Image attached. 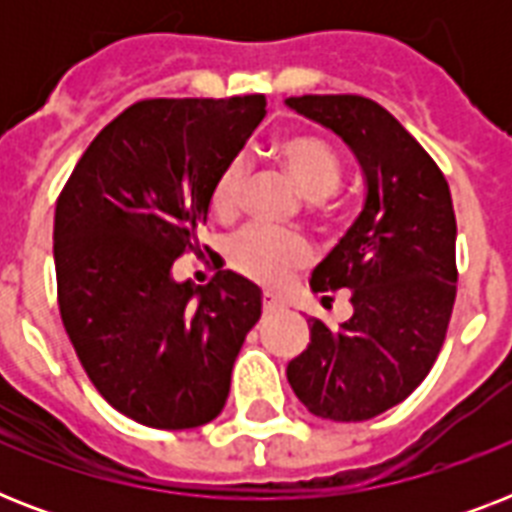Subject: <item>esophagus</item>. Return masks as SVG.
Listing matches in <instances>:
<instances>
[{"label": "esophagus", "instance_id": "34e87169", "mask_svg": "<svg viewBox=\"0 0 512 512\" xmlns=\"http://www.w3.org/2000/svg\"><path fill=\"white\" fill-rule=\"evenodd\" d=\"M284 308V303H281L279 297H273V295H265L263 297V313L268 316V313H276Z\"/></svg>", "mask_w": 512, "mask_h": 512}]
</instances>
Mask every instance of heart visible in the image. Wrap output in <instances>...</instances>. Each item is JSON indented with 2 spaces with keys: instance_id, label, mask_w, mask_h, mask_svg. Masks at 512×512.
Returning a JSON list of instances; mask_svg holds the SVG:
<instances>
[{
  "instance_id": "1",
  "label": "heart",
  "mask_w": 512,
  "mask_h": 512,
  "mask_svg": "<svg viewBox=\"0 0 512 512\" xmlns=\"http://www.w3.org/2000/svg\"><path fill=\"white\" fill-rule=\"evenodd\" d=\"M273 162L279 164L292 188L305 201H327L335 196L342 180V164L337 154L313 135H284L271 148ZM244 191V162L231 159L223 170L217 172L209 207L217 217H233L241 207ZM311 249L303 239L295 236H276L268 231H244L228 244V263L241 276L276 287L287 279L289 273L308 263Z\"/></svg>"
}]
</instances>
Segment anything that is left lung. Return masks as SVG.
Listing matches in <instances>:
<instances>
[{
  "mask_svg": "<svg viewBox=\"0 0 512 512\" xmlns=\"http://www.w3.org/2000/svg\"><path fill=\"white\" fill-rule=\"evenodd\" d=\"M292 111L327 127L364 172L361 215L311 276L313 292L348 289L340 327L308 319L311 342L287 366L308 412L361 422L401 404L436 364L457 295V220L444 172L380 103L303 95ZM332 300V297H324Z\"/></svg>",
  "mask_w": 512,
  "mask_h": 512,
  "instance_id": "8db88e82",
  "label": "left lung"
}]
</instances>
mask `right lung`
<instances>
[{
  "mask_svg": "<svg viewBox=\"0 0 512 512\" xmlns=\"http://www.w3.org/2000/svg\"><path fill=\"white\" fill-rule=\"evenodd\" d=\"M263 116V95L140 100L98 132L58 196L60 319L100 396L140 425L199 428L223 412L260 289L231 271L193 287L172 265L201 255L212 183Z\"/></svg>",
  "mask_w": 512,
  "mask_h": 512,
  "instance_id": "1",
  "label": "right lung"
}]
</instances>
